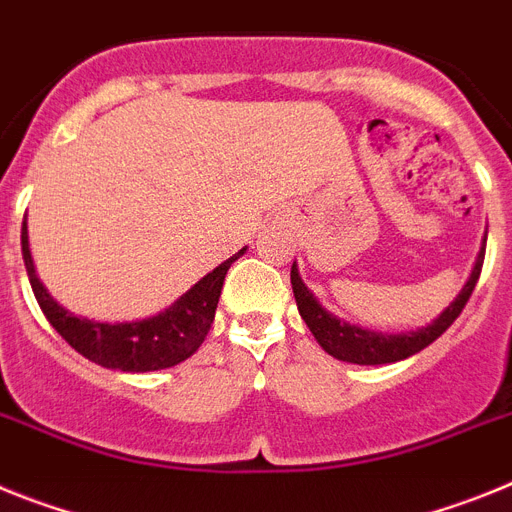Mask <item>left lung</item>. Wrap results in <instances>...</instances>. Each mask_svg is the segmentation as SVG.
Returning a JSON list of instances; mask_svg holds the SVG:
<instances>
[{
  "instance_id": "1",
  "label": "left lung",
  "mask_w": 512,
  "mask_h": 512,
  "mask_svg": "<svg viewBox=\"0 0 512 512\" xmlns=\"http://www.w3.org/2000/svg\"><path fill=\"white\" fill-rule=\"evenodd\" d=\"M482 262H484V247L479 250L477 262H474V270H471L469 281L461 288V293L451 304L446 306V311H441L428 327H420V330L410 332H399V335H389V332H373L363 330L358 324L342 322L335 314L324 309L314 293L306 288V283L301 281L299 268L293 265L291 268V286L293 296H296V306H299L301 319L306 322V327L311 330L314 340L322 345L324 353H330L332 358L345 363H358V366H381V363H397L410 358V355L420 353L435 342L443 332L456 322V317L461 314V309L469 301L471 291L477 286L479 273H482Z\"/></svg>"
}]
</instances>
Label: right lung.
Masks as SVG:
<instances>
[{"label": "right lung", "instance_id": "obj_1", "mask_svg": "<svg viewBox=\"0 0 512 512\" xmlns=\"http://www.w3.org/2000/svg\"><path fill=\"white\" fill-rule=\"evenodd\" d=\"M242 255L244 247L234 257L221 262L219 268L203 275L201 281L182 293L175 304L154 317L139 319V322H95L87 317H74L71 311L56 304L51 293L43 288L35 275L33 257H30L28 224L22 221V260H25L30 286H33L35 299L41 304L46 319L53 324V330L87 361L113 368V371H162V368L188 361L190 355L201 348V342L211 330L226 270Z\"/></svg>", "mask_w": 512, "mask_h": 512}]
</instances>
